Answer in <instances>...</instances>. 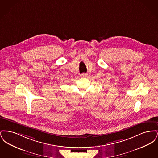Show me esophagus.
Returning a JSON list of instances; mask_svg holds the SVG:
<instances>
[{
	"label": "esophagus",
	"mask_w": 158,
	"mask_h": 158,
	"mask_svg": "<svg viewBox=\"0 0 158 158\" xmlns=\"http://www.w3.org/2000/svg\"><path fill=\"white\" fill-rule=\"evenodd\" d=\"M87 76L88 75L86 73H82L81 76V77H87Z\"/></svg>",
	"instance_id": "34e87169"
}]
</instances>
